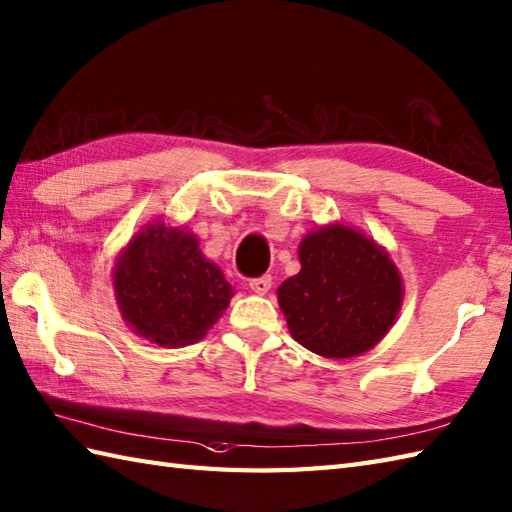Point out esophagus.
<instances>
[{"instance_id":"obj_1","label":"esophagus","mask_w":512,"mask_h":512,"mask_svg":"<svg viewBox=\"0 0 512 512\" xmlns=\"http://www.w3.org/2000/svg\"><path fill=\"white\" fill-rule=\"evenodd\" d=\"M248 285H251V290H253L255 294H266V292L270 290V285H272V277H270V275L257 277V279L248 281Z\"/></svg>"}]
</instances>
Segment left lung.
Wrapping results in <instances>:
<instances>
[{
    "instance_id": "obj_1",
    "label": "left lung",
    "mask_w": 512,
    "mask_h": 512,
    "mask_svg": "<svg viewBox=\"0 0 512 512\" xmlns=\"http://www.w3.org/2000/svg\"><path fill=\"white\" fill-rule=\"evenodd\" d=\"M301 272L279 290L292 338L323 358H353L386 336L401 305V277L375 242L342 224L310 233Z\"/></svg>"
}]
</instances>
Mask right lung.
<instances>
[{"instance_id":"1","label":"right lung","mask_w":512,"mask_h":512,"mask_svg":"<svg viewBox=\"0 0 512 512\" xmlns=\"http://www.w3.org/2000/svg\"><path fill=\"white\" fill-rule=\"evenodd\" d=\"M115 296L137 336L159 347H185L207 334L233 296L220 268L202 257L194 235L148 227L115 266Z\"/></svg>"}]
</instances>
